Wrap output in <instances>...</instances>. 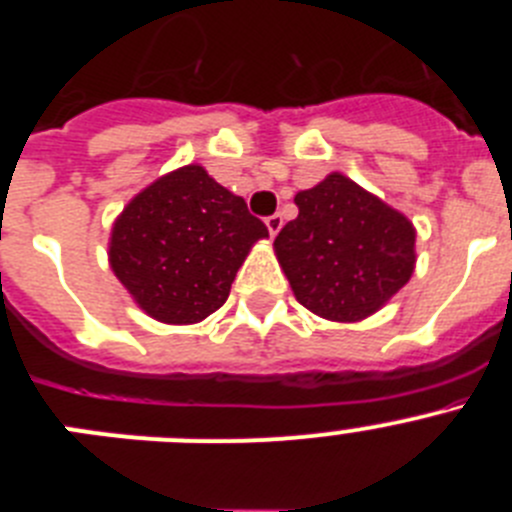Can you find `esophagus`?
<instances>
[{"label":"esophagus","mask_w":512,"mask_h":512,"mask_svg":"<svg viewBox=\"0 0 512 512\" xmlns=\"http://www.w3.org/2000/svg\"><path fill=\"white\" fill-rule=\"evenodd\" d=\"M282 223H284V220H282V215H279V212H274V215L266 217V228H269L271 235H277L279 230H282Z\"/></svg>","instance_id":"esophagus-1"}]
</instances>
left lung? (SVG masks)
Instances as JSON below:
<instances>
[{
  "label": "left lung",
  "mask_w": 512,
  "mask_h": 512,
  "mask_svg": "<svg viewBox=\"0 0 512 512\" xmlns=\"http://www.w3.org/2000/svg\"><path fill=\"white\" fill-rule=\"evenodd\" d=\"M295 202L300 215L279 230L274 248L307 310L356 323L413 277V223L348 176H325Z\"/></svg>",
  "instance_id": "1"
}]
</instances>
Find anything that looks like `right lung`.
<instances>
[{
	"label": "right lung",
	"mask_w": 512,
	"mask_h": 512,
	"mask_svg": "<svg viewBox=\"0 0 512 512\" xmlns=\"http://www.w3.org/2000/svg\"><path fill=\"white\" fill-rule=\"evenodd\" d=\"M269 230L202 166H184L117 217L110 264L125 289L161 323H200L230 295L235 271Z\"/></svg>",
	"instance_id": "right-lung-1"
}]
</instances>
